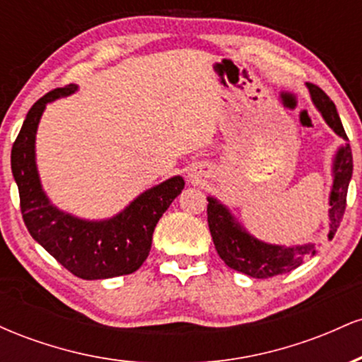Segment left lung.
<instances>
[{
  "label": "left lung",
  "instance_id": "1",
  "mask_svg": "<svg viewBox=\"0 0 362 362\" xmlns=\"http://www.w3.org/2000/svg\"><path fill=\"white\" fill-rule=\"evenodd\" d=\"M317 109L322 112L325 122L339 134L340 138L347 139L342 122L335 109V103L328 98V95L317 85L308 83ZM352 177V151L351 146L346 144L337 151L334 161V185L330 192V233L328 240L334 238L340 221L344 218L347 201L349 182ZM207 223L213 236V242L219 257L224 260L228 267L235 271L247 274L255 279H267V277L281 276L284 272L294 271L300 267L303 260L313 257L317 253V247L313 243L298 245V247H281V245H269L253 238L250 233L231 216L226 206L216 201L214 197H207Z\"/></svg>",
  "mask_w": 362,
  "mask_h": 362
}]
</instances>
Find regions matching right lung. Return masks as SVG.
Returning a JSON list of instances; mask_svg holds the SVG:
<instances>
[{
    "mask_svg": "<svg viewBox=\"0 0 362 362\" xmlns=\"http://www.w3.org/2000/svg\"><path fill=\"white\" fill-rule=\"evenodd\" d=\"M76 85L56 88L28 110L11 148V172L18 185L25 226L62 267L80 279H109L132 274L151 250L153 231L173 199L184 189L182 177H172L136 197L122 213L103 221H86L51 204L40 185L35 165V134L49 102L68 97Z\"/></svg>",
    "mask_w": 362,
    "mask_h": 362,
    "instance_id": "right-lung-1",
    "label": "right lung"
}]
</instances>
